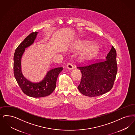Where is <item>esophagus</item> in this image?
Returning a JSON list of instances; mask_svg holds the SVG:
<instances>
[{
  "instance_id": "34e87169",
  "label": "esophagus",
  "mask_w": 135,
  "mask_h": 135,
  "mask_svg": "<svg viewBox=\"0 0 135 135\" xmlns=\"http://www.w3.org/2000/svg\"><path fill=\"white\" fill-rule=\"evenodd\" d=\"M66 68L69 70H73L74 68L73 65H72V64H71V63L68 64V65H66Z\"/></svg>"
}]
</instances>
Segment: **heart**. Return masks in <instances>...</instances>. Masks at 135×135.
<instances>
[{"instance_id": "1", "label": "heart", "mask_w": 135, "mask_h": 135, "mask_svg": "<svg viewBox=\"0 0 135 135\" xmlns=\"http://www.w3.org/2000/svg\"><path fill=\"white\" fill-rule=\"evenodd\" d=\"M87 50L83 53L81 56V59L83 60H87L93 58L95 56L99 51L98 47L95 46H91L89 47V44L87 43H82L80 45V48L81 49H86Z\"/></svg>"}]
</instances>
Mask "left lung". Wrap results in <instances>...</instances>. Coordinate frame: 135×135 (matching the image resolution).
I'll return each mask as SVG.
<instances>
[{
  "instance_id": "left-lung-1",
  "label": "left lung",
  "mask_w": 135,
  "mask_h": 135,
  "mask_svg": "<svg viewBox=\"0 0 135 135\" xmlns=\"http://www.w3.org/2000/svg\"><path fill=\"white\" fill-rule=\"evenodd\" d=\"M77 68L82 73L78 89L83 95L95 97L105 94L112 88L117 74L116 50L112 46L105 60Z\"/></svg>"
}]
</instances>
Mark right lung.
Listing matches in <instances>:
<instances>
[{"instance_id":"obj_1","label":"right lung","mask_w":135,"mask_h":135,"mask_svg":"<svg viewBox=\"0 0 135 135\" xmlns=\"http://www.w3.org/2000/svg\"><path fill=\"white\" fill-rule=\"evenodd\" d=\"M38 34V32H33L27 36L17 47L13 56V73L18 85L25 94L34 98L45 97L51 94L56 88L59 74L63 70V68L59 67L48 70L39 82H32L23 76L21 68L22 56L25 49L34 43Z\"/></svg>"}]
</instances>
